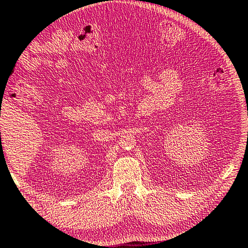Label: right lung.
<instances>
[{"label":"right lung","instance_id":"add662e5","mask_svg":"<svg viewBox=\"0 0 248 248\" xmlns=\"http://www.w3.org/2000/svg\"><path fill=\"white\" fill-rule=\"evenodd\" d=\"M0 134H1V132H0Z\"/></svg>","mask_w":248,"mask_h":248}]
</instances>
